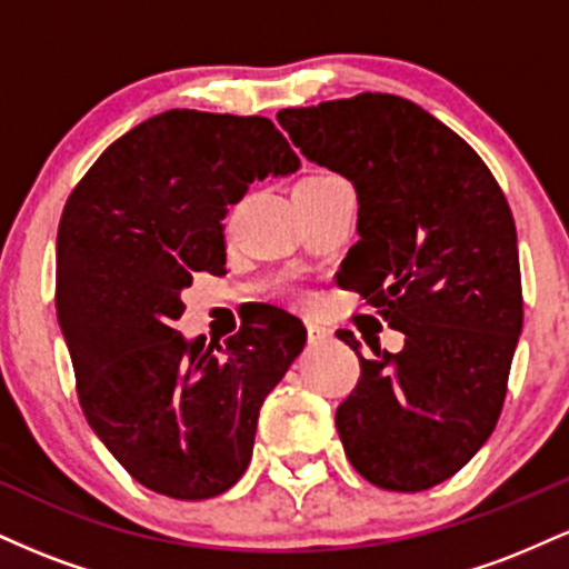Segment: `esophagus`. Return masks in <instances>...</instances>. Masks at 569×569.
<instances>
[{
	"instance_id": "esophagus-1",
	"label": "esophagus",
	"mask_w": 569,
	"mask_h": 569,
	"mask_svg": "<svg viewBox=\"0 0 569 569\" xmlns=\"http://www.w3.org/2000/svg\"><path fill=\"white\" fill-rule=\"evenodd\" d=\"M329 337H331V331L326 329V326L316 323V321H307V342H310V345H321Z\"/></svg>"
}]
</instances>
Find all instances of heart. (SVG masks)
I'll use <instances>...</instances> for the list:
<instances>
[{
	"instance_id": "heart-1",
	"label": "heart",
	"mask_w": 569,
	"mask_h": 569,
	"mask_svg": "<svg viewBox=\"0 0 569 569\" xmlns=\"http://www.w3.org/2000/svg\"><path fill=\"white\" fill-rule=\"evenodd\" d=\"M307 179H321V176H307Z\"/></svg>"
}]
</instances>
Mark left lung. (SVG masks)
Segmentation results:
<instances>
[{"label":"left lung","mask_w":569,"mask_h":569,"mask_svg":"<svg viewBox=\"0 0 569 569\" xmlns=\"http://www.w3.org/2000/svg\"><path fill=\"white\" fill-rule=\"evenodd\" d=\"M310 162L350 181L358 240L339 286L380 307L403 350L337 337L361 377L339 403L345 455L363 479L420 492L455 476L492 436L521 335L516 224L485 160L417 103L361 93L280 109Z\"/></svg>","instance_id":"8db88e82"}]
</instances>
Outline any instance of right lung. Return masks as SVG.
Here are the masks:
<instances>
[{
	"mask_svg": "<svg viewBox=\"0 0 569 569\" xmlns=\"http://www.w3.org/2000/svg\"><path fill=\"white\" fill-rule=\"evenodd\" d=\"M297 168L267 117L171 109L107 147L63 206L56 312L80 407L152 492H227L251 462L267 393L305 348L302 321L270 307L217 350L173 329L194 272H224L227 206Z\"/></svg>",
	"mask_w": 569,
	"mask_h": 569,
	"instance_id": "add662e5",
	"label": "right lung"
}]
</instances>
